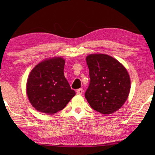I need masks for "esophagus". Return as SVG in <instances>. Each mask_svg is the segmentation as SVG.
Segmentation results:
<instances>
[{
	"instance_id": "esophagus-1",
	"label": "esophagus",
	"mask_w": 155,
	"mask_h": 155,
	"mask_svg": "<svg viewBox=\"0 0 155 155\" xmlns=\"http://www.w3.org/2000/svg\"><path fill=\"white\" fill-rule=\"evenodd\" d=\"M83 92V89H78V90H77V94H78V95H82V94Z\"/></svg>"
}]
</instances>
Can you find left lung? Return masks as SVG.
Returning <instances> with one entry per match:
<instances>
[{"label": "left lung", "instance_id": "8db88e82", "mask_svg": "<svg viewBox=\"0 0 155 155\" xmlns=\"http://www.w3.org/2000/svg\"><path fill=\"white\" fill-rule=\"evenodd\" d=\"M90 83L85 96L92 109L111 114L121 108L128 96L130 80L121 63L105 54L86 57Z\"/></svg>", "mask_w": 155, "mask_h": 155}]
</instances>
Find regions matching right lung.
Returning <instances> with one entry per match:
<instances>
[{
    "instance_id": "obj_1",
    "label": "right lung",
    "mask_w": 155,
    "mask_h": 155,
    "mask_svg": "<svg viewBox=\"0 0 155 155\" xmlns=\"http://www.w3.org/2000/svg\"><path fill=\"white\" fill-rule=\"evenodd\" d=\"M64 65L61 57H52L40 62L30 72L27 93L31 104L38 111L55 114L75 96L65 78Z\"/></svg>"
}]
</instances>
